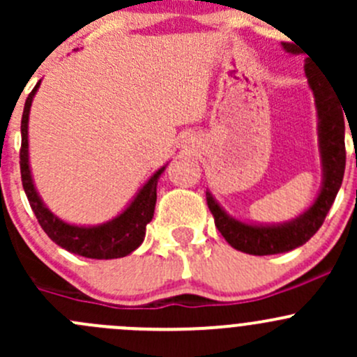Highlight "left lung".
Returning a JSON list of instances; mask_svg holds the SVG:
<instances>
[{
    "mask_svg": "<svg viewBox=\"0 0 357 357\" xmlns=\"http://www.w3.org/2000/svg\"><path fill=\"white\" fill-rule=\"evenodd\" d=\"M283 50L290 55H298V50L289 43H282ZM307 84L314 95L318 112V150L321 160V186L314 202L285 222H250L229 215L214 199L211 192H205L208 211L214 215V222L226 242L240 252L250 255H273L290 252L304 245L325 221L330 207L342 186L345 171V126L344 115L337 96L314 66H304ZM344 109V107H342Z\"/></svg>",
    "mask_w": 357,
    "mask_h": 357,
    "instance_id": "1",
    "label": "left lung"
}]
</instances>
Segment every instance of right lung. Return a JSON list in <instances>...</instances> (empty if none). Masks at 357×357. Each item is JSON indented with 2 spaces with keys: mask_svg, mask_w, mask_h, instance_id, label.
Here are the masks:
<instances>
[{
  "mask_svg": "<svg viewBox=\"0 0 357 357\" xmlns=\"http://www.w3.org/2000/svg\"><path fill=\"white\" fill-rule=\"evenodd\" d=\"M39 84L32 89L31 95L25 100L22 114V149H20V174H22V186L27 195L31 208L34 211L39 225L45 229L46 235L62 248L75 255H82L88 259H119L126 257L143 243L145 240L146 225L152 221L155 212L157 202V183L167 164L157 169L145 181V185L136 192L132 200L126 205L122 212L115 218L102 225H72L63 221L59 215L53 214L39 195L38 188L32 178L31 162H29V114H31L32 100L38 93Z\"/></svg>",
  "mask_w": 357,
  "mask_h": 357,
  "instance_id": "add662e5",
  "label": "right lung"
}]
</instances>
